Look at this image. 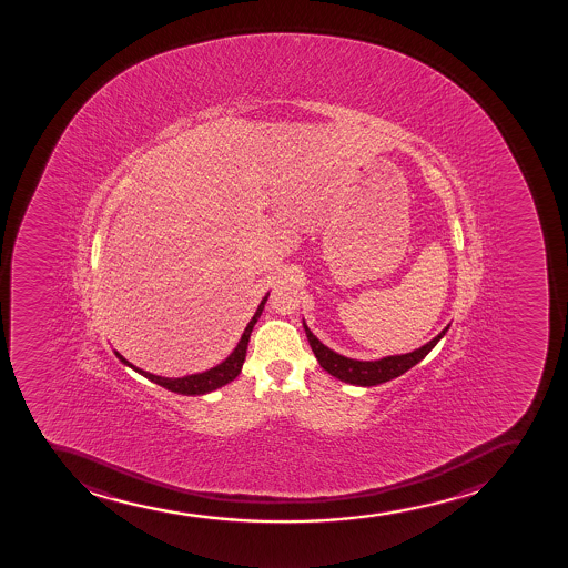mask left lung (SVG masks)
Here are the masks:
<instances>
[{"label":"left lung","instance_id":"left-lung-1","mask_svg":"<svg viewBox=\"0 0 568 568\" xmlns=\"http://www.w3.org/2000/svg\"><path fill=\"white\" fill-rule=\"evenodd\" d=\"M303 327H305L306 338L311 342L312 352L316 355L317 363L322 365L323 371L328 372L331 376H335L341 382L349 383V385L374 387V385L390 382V379L406 374L409 368L420 363L436 347L437 342L442 341L450 325L443 328L434 341L424 344L415 352L388 355V357L377 358V361H357V358L344 357L341 353L333 352L331 347L317 341V336L312 333L305 322H303Z\"/></svg>","mask_w":568,"mask_h":568}]
</instances>
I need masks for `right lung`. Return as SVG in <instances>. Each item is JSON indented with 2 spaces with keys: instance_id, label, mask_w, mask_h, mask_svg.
Masks as SVG:
<instances>
[{
  "instance_id": "right-lung-1",
  "label": "right lung",
  "mask_w": 568,
  "mask_h": 568,
  "mask_svg": "<svg viewBox=\"0 0 568 568\" xmlns=\"http://www.w3.org/2000/svg\"><path fill=\"white\" fill-rule=\"evenodd\" d=\"M267 297H270V293H265V297L262 298V303L257 305L256 312H254V316H252L251 322H248L245 331H243L241 341L237 342L235 349H233V352L230 353L222 363L213 366L210 371L197 372V374H189V376L181 377L155 376V374L142 371V368H138V366L129 363L120 352H114L115 357L120 358L123 365L129 366V368L138 372V374H142V376L148 377L150 382L156 383V385H161V387L168 388V390H172V393L185 396L207 395V393H213L216 388L224 387V385H227V383L233 382L235 377L240 376L243 363H245L246 347H248V341H251L252 328H254L257 320L262 316L263 306L267 303Z\"/></svg>"
}]
</instances>
